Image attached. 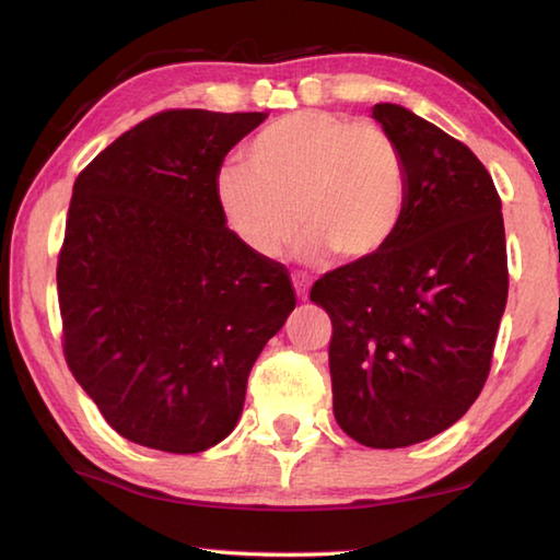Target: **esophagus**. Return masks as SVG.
Returning a JSON list of instances; mask_svg holds the SVG:
<instances>
[{
  "label": "esophagus",
  "instance_id": "1",
  "mask_svg": "<svg viewBox=\"0 0 560 560\" xmlns=\"http://www.w3.org/2000/svg\"><path fill=\"white\" fill-rule=\"evenodd\" d=\"M293 289H296L301 301H308V289H311V281H308V279L293 277Z\"/></svg>",
  "mask_w": 560,
  "mask_h": 560
}]
</instances>
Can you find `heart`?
Here are the masks:
<instances>
[{"instance_id": "b5f03b06", "label": "heart", "mask_w": 560, "mask_h": 560, "mask_svg": "<svg viewBox=\"0 0 560 560\" xmlns=\"http://www.w3.org/2000/svg\"><path fill=\"white\" fill-rule=\"evenodd\" d=\"M406 164L374 121L301 109L249 139L215 176L222 220L242 245L277 259L311 232L308 257L328 249L362 264L392 245L406 210Z\"/></svg>"}]
</instances>
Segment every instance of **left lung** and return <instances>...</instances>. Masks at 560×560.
Here are the masks:
<instances>
[{
  "instance_id": "left-lung-1",
  "label": "left lung",
  "mask_w": 560,
  "mask_h": 560,
  "mask_svg": "<svg viewBox=\"0 0 560 560\" xmlns=\"http://www.w3.org/2000/svg\"><path fill=\"white\" fill-rule=\"evenodd\" d=\"M372 117L399 147L409 192L380 257L313 283L330 315L332 413L370 448L433 439L470 409L492 368L510 271L502 200L463 141L399 105Z\"/></svg>"
}]
</instances>
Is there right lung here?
Instances as JSON below:
<instances>
[{
    "instance_id": "add662e5",
    "label": "right lung",
    "mask_w": 560,
    "mask_h": 560,
    "mask_svg": "<svg viewBox=\"0 0 560 560\" xmlns=\"http://www.w3.org/2000/svg\"><path fill=\"white\" fill-rule=\"evenodd\" d=\"M264 119L164 109L75 178L56 269L63 354L131 443L186 455L228 439L296 306L289 269L242 245L215 198L222 159Z\"/></svg>"
}]
</instances>
